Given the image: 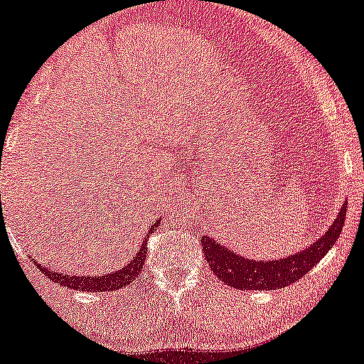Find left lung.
I'll return each mask as SVG.
<instances>
[{"mask_svg":"<svg viewBox=\"0 0 364 364\" xmlns=\"http://www.w3.org/2000/svg\"><path fill=\"white\" fill-rule=\"evenodd\" d=\"M347 203L341 207L337 219L321 238L313 245H307L302 252L287 255L277 261H254L231 252L223 243L214 238L202 237V250L205 254L207 264L213 273L226 285L238 290H277L301 279L325 257L326 252L337 242L346 221Z\"/></svg>","mask_w":364,"mask_h":364,"instance_id":"1","label":"left lung"}]
</instances>
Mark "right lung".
<instances>
[{
	"mask_svg": "<svg viewBox=\"0 0 364 364\" xmlns=\"http://www.w3.org/2000/svg\"><path fill=\"white\" fill-rule=\"evenodd\" d=\"M159 225H161V219L151 223L150 233L157 230ZM150 233L146 235L145 242L141 243V249L138 250L136 255H134L126 266L121 267L119 271H114V273L100 274V277H72V274L55 273V271L43 267L41 264H38V267L39 271H43V274H46V277L51 279V282L72 290H81V292H112V290H119L122 289V287L133 283L139 274V271L143 269V264H145L146 259V240H149Z\"/></svg>",
	"mask_w": 364,
	"mask_h": 364,
	"instance_id": "add662e5",
	"label": "right lung"
}]
</instances>
